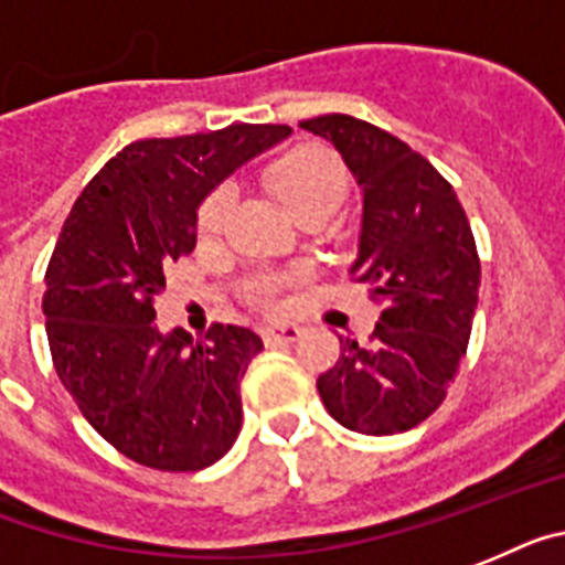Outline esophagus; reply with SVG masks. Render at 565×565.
Returning a JSON list of instances; mask_svg holds the SVG:
<instances>
[{
    "label": "esophagus",
    "mask_w": 565,
    "mask_h": 565,
    "mask_svg": "<svg viewBox=\"0 0 565 565\" xmlns=\"http://www.w3.org/2000/svg\"><path fill=\"white\" fill-rule=\"evenodd\" d=\"M301 339V330L292 324H284V327H267L264 330V344L269 348H278V344H292V341Z\"/></svg>",
    "instance_id": "obj_1"
}]
</instances>
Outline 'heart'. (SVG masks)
<instances>
[{
  "mask_svg": "<svg viewBox=\"0 0 565 565\" xmlns=\"http://www.w3.org/2000/svg\"><path fill=\"white\" fill-rule=\"evenodd\" d=\"M269 180L284 206L301 221V217L312 215V212H333L344 198L348 189V172L341 160L333 151L319 149V146H298V149L287 151L284 158L275 160L269 169ZM232 189L221 186L206 198L198 215V226L206 235H215L224 226V217L230 212ZM296 273H264L255 275L249 287H246V298L255 307L267 312H278L287 307V287L296 281Z\"/></svg>",
  "mask_w": 565,
  "mask_h": 565,
  "instance_id": "heart-1",
  "label": "heart"
}]
</instances>
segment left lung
I'll use <instances>...</instances> for the list:
<instances>
[{
    "label": "left lung",
    "instance_id": "8db88e82",
    "mask_svg": "<svg viewBox=\"0 0 565 565\" xmlns=\"http://www.w3.org/2000/svg\"><path fill=\"white\" fill-rule=\"evenodd\" d=\"M341 154L362 189L350 278L385 310L367 348L341 341L319 396L339 425L402 434L443 405L471 339L480 255L451 183L399 137L348 114L301 122Z\"/></svg>",
    "mask_w": 565,
    "mask_h": 565
}]
</instances>
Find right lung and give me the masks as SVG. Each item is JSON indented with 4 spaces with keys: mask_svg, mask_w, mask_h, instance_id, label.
<instances>
[{
    "mask_svg": "<svg viewBox=\"0 0 565 565\" xmlns=\"http://www.w3.org/2000/svg\"><path fill=\"white\" fill-rule=\"evenodd\" d=\"M290 135L235 122L137 140L65 217L42 298L51 359L88 425L140 466L201 471L238 439L241 379L264 344L235 324H212L201 341L163 333L154 298L172 260L194 249L201 203Z\"/></svg>",
    "mask_w": 565,
    "mask_h": 565,
    "instance_id": "add662e5",
    "label": "right lung"
}]
</instances>
